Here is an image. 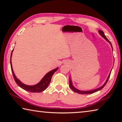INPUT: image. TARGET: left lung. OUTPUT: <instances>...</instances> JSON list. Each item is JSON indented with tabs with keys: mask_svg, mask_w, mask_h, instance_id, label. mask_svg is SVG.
<instances>
[{
	"mask_svg": "<svg viewBox=\"0 0 122 122\" xmlns=\"http://www.w3.org/2000/svg\"><path fill=\"white\" fill-rule=\"evenodd\" d=\"M98 32H99V33L100 34L101 36H102L103 38H104L107 41H108V42L110 43V44L111 45V47H112V45H111V43L110 42V41H109V40H108V39H107V38L106 36H105L104 33H103V32L102 31V30H98ZM111 70H112V69H111ZM111 72V71H110V74H109L108 77V78H107V81H106V82H105L104 84H103L102 86H101V87L98 88H97V89H94V90H90V91H82V90H78V89H77L74 87V86H73L71 80V79H70V80H69V86H70V88H71V89L74 91V92H77V93H78V94H91L94 93V92H98V91L102 89L103 87H104L106 85L107 82H108L109 78V77H110V75Z\"/></svg>",
	"mask_w": 122,
	"mask_h": 122,
	"instance_id": "left-lung-1",
	"label": "left lung"
}]
</instances>
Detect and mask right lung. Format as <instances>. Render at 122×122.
Listing matches in <instances>:
<instances>
[{
    "label": "right lung",
    "mask_w": 122,
    "mask_h": 122,
    "mask_svg": "<svg viewBox=\"0 0 122 122\" xmlns=\"http://www.w3.org/2000/svg\"><path fill=\"white\" fill-rule=\"evenodd\" d=\"M13 49L12 51L11 55V59H10V63H11V71L12 73L13 74V76L14 77V79L15 80L16 83L19 86L20 88H21L25 90L28 92H42L43 91L45 90L47 88V86L49 85V83L51 82V77L55 71H56L57 69H58L59 67L56 68L52 70V71L48 72V73H47L44 77L42 78V80H41L40 82L38 83V84H36L34 86H28L26 85L24 83H22L21 82H20L19 80H18L15 75V74L14 73V71H13V68H12V62H11V57L12 52H13Z\"/></svg>",
    "instance_id": "add662e5"
}]
</instances>
